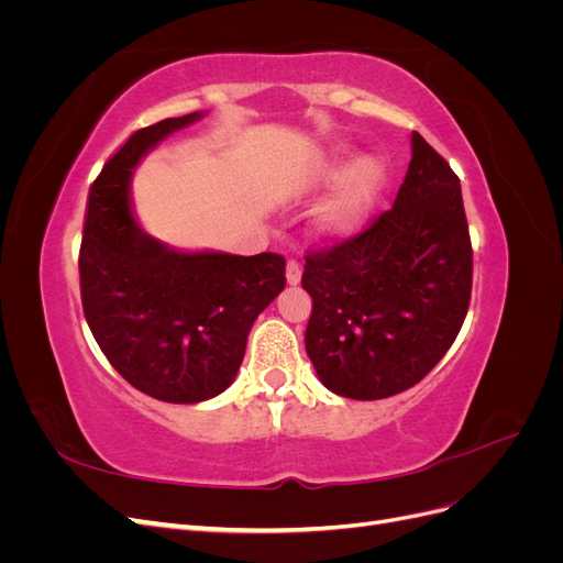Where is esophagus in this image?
I'll return each mask as SVG.
<instances>
[{
    "instance_id": "1",
    "label": "esophagus",
    "mask_w": 563,
    "mask_h": 563,
    "mask_svg": "<svg viewBox=\"0 0 563 563\" xmlns=\"http://www.w3.org/2000/svg\"><path fill=\"white\" fill-rule=\"evenodd\" d=\"M300 277H302V267H300V263H296V261H288V265H286V282L291 284V286H296V284H300Z\"/></svg>"
}]
</instances>
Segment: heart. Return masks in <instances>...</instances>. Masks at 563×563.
<instances>
[{"label":"heart","mask_w":563,"mask_h":563,"mask_svg":"<svg viewBox=\"0 0 563 563\" xmlns=\"http://www.w3.org/2000/svg\"><path fill=\"white\" fill-rule=\"evenodd\" d=\"M345 152H333V155L323 162L321 176L323 178H335L343 174L345 168ZM387 178L385 164L376 157H364L356 162L350 174L345 176L343 187L335 195V199L329 203V209L323 211V228L329 232H347L356 223H360L366 209L376 199L378 190Z\"/></svg>","instance_id":"1"}]
</instances>
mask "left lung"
Wrapping results in <instances>:
<instances>
[{
    "mask_svg": "<svg viewBox=\"0 0 563 563\" xmlns=\"http://www.w3.org/2000/svg\"><path fill=\"white\" fill-rule=\"evenodd\" d=\"M411 147L395 207L305 255V347L340 397L371 401L413 387L467 317L472 242L460 178L418 131Z\"/></svg>",
    "mask_w": 563,
    "mask_h": 563,
    "instance_id": "1",
    "label": "left lung"
}]
</instances>
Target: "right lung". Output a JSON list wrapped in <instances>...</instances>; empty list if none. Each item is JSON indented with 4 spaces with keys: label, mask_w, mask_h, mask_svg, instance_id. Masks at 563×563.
Returning a JSON list of instances; mask_svg holds the SVG:
<instances>
[{
    "label": "right lung",
    "mask_w": 563,
    "mask_h": 563,
    "mask_svg": "<svg viewBox=\"0 0 563 563\" xmlns=\"http://www.w3.org/2000/svg\"><path fill=\"white\" fill-rule=\"evenodd\" d=\"M199 117L131 133L91 185L79 249L81 308L98 347L126 383L168 404L207 401L228 389L255 317L286 286L279 253H180L135 225V164Z\"/></svg>",
    "instance_id": "1"
}]
</instances>
